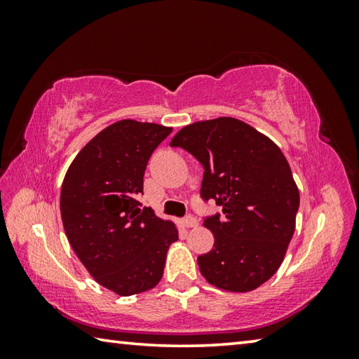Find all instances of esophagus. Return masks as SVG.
Segmentation results:
<instances>
[{"mask_svg": "<svg viewBox=\"0 0 359 359\" xmlns=\"http://www.w3.org/2000/svg\"><path fill=\"white\" fill-rule=\"evenodd\" d=\"M182 224H184L185 228H196L198 226V220L194 217L188 215V217L184 218V220H182Z\"/></svg>", "mask_w": 359, "mask_h": 359, "instance_id": "esophagus-1", "label": "esophagus"}]
</instances>
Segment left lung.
I'll return each instance as SVG.
<instances>
[{"label": "left lung", "instance_id": "left-lung-1", "mask_svg": "<svg viewBox=\"0 0 359 359\" xmlns=\"http://www.w3.org/2000/svg\"><path fill=\"white\" fill-rule=\"evenodd\" d=\"M204 168L201 198L222 214L204 217L214 248L199 255L203 277L245 293L276 274L294 233L299 191L282 150L250 125L220 117L182 128L171 141Z\"/></svg>", "mask_w": 359, "mask_h": 359}]
</instances>
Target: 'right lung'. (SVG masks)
<instances>
[{"label":"right lung","mask_w":359,"mask_h":359,"mask_svg":"<svg viewBox=\"0 0 359 359\" xmlns=\"http://www.w3.org/2000/svg\"><path fill=\"white\" fill-rule=\"evenodd\" d=\"M172 128L120 120L79 151L65 175L60 212L72 250L96 282L120 296L161 280L172 222L137 201L154 150Z\"/></svg>","instance_id":"obj_1"}]
</instances>
